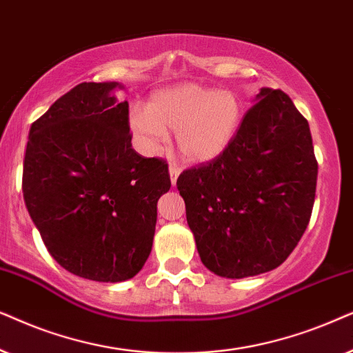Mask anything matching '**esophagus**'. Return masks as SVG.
<instances>
[{
	"instance_id": "esophagus-1",
	"label": "esophagus",
	"mask_w": 353,
	"mask_h": 353,
	"mask_svg": "<svg viewBox=\"0 0 353 353\" xmlns=\"http://www.w3.org/2000/svg\"><path fill=\"white\" fill-rule=\"evenodd\" d=\"M179 174H181V169L177 168L176 164H169V177H171V184L172 185H176Z\"/></svg>"
}]
</instances>
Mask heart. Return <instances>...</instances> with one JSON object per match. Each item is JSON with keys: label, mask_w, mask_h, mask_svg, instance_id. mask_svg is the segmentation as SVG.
<instances>
[{"label": "heart", "mask_w": 353, "mask_h": 353, "mask_svg": "<svg viewBox=\"0 0 353 353\" xmlns=\"http://www.w3.org/2000/svg\"><path fill=\"white\" fill-rule=\"evenodd\" d=\"M241 121L242 105L232 92L182 82L154 92L147 108H134L129 128L148 153L159 152L171 130L187 161L210 163L231 147Z\"/></svg>", "instance_id": "1"}]
</instances>
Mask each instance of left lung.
<instances>
[{"mask_svg":"<svg viewBox=\"0 0 353 353\" xmlns=\"http://www.w3.org/2000/svg\"><path fill=\"white\" fill-rule=\"evenodd\" d=\"M316 176L307 119L284 92L260 88L231 147L177 179L201 263L228 279L283 265L308 225Z\"/></svg>","mask_w":353,"mask_h":353,"instance_id":"1","label":"left lung"}]
</instances>
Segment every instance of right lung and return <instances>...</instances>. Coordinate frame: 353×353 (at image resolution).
I'll list each match as a JSON object with an SVG mask.
<instances>
[{
	"instance_id": "obj_1",
	"label": "right lung",
	"mask_w": 353,
	"mask_h": 353,
	"mask_svg": "<svg viewBox=\"0 0 353 353\" xmlns=\"http://www.w3.org/2000/svg\"><path fill=\"white\" fill-rule=\"evenodd\" d=\"M119 82H83L32 124L23 158L27 211L50 255L79 278L121 283L152 252L168 164L132 148Z\"/></svg>"
}]
</instances>
